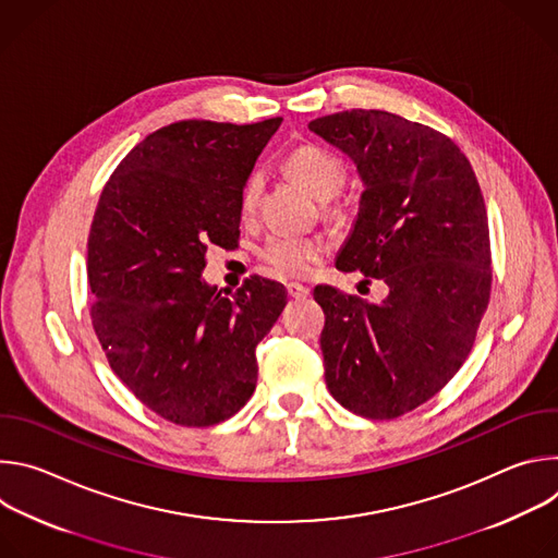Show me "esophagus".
Instances as JSON below:
<instances>
[{"label":"esophagus","instance_id":"1","mask_svg":"<svg viewBox=\"0 0 558 558\" xmlns=\"http://www.w3.org/2000/svg\"><path fill=\"white\" fill-rule=\"evenodd\" d=\"M287 291H289V295L295 298V300H302V298L308 295V287H304V284H300V282H289V284H287Z\"/></svg>","mask_w":558,"mask_h":558}]
</instances>
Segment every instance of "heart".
<instances>
[{
  "instance_id": "1",
  "label": "heart",
  "mask_w": 558,
  "mask_h": 558,
  "mask_svg": "<svg viewBox=\"0 0 558 558\" xmlns=\"http://www.w3.org/2000/svg\"><path fill=\"white\" fill-rule=\"evenodd\" d=\"M289 174L304 185L315 198L327 201V211L333 218H344V207L331 198L347 183V166L342 158L320 145H300L284 161ZM263 174L252 172L241 190V214L252 216L260 203ZM325 256V245L320 241H308L298 235H274L260 250L265 265L278 276L300 278L306 276Z\"/></svg>"
}]
</instances>
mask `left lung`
I'll list each match as a JSON object with an SVG mask.
<instances>
[{
  "mask_svg": "<svg viewBox=\"0 0 558 558\" xmlns=\"http://www.w3.org/2000/svg\"><path fill=\"white\" fill-rule=\"evenodd\" d=\"M308 130L342 149L364 181L336 267L388 287L377 304L329 284L313 289L327 317L325 379L351 413L400 417L452 379L488 308L482 187L446 134L404 117L347 110L311 121Z\"/></svg>",
  "mask_w": 558,
  "mask_h": 558,
  "instance_id": "left-lung-1",
  "label": "left lung"
}]
</instances>
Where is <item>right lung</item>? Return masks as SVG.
<instances>
[{"label":"right lung","instance_id":"add662e5","mask_svg":"<svg viewBox=\"0 0 558 558\" xmlns=\"http://www.w3.org/2000/svg\"><path fill=\"white\" fill-rule=\"evenodd\" d=\"M280 123H170L101 192L88 235L93 327L136 400L179 426H214L247 404L256 347L287 304L276 280L252 276L222 295L201 278L209 245L238 247L243 183Z\"/></svg>","mask_w":558,"mask_h":558}]
</instances>
